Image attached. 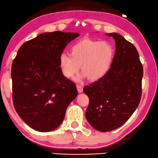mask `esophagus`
I'll use <instances>...</instances> for the list:
<instances>
[{"label": "esophagus", "mask_w": 158, "mask_h": 158, "mask_svg": "<svg viewBox=\"0 0 158 158\" xmlns=\"http://www.w3.org/2000/svg\"><path fill=\"white\" fill-rule=\"evenodd\" d=\"M77 90H78V92H79V93H82V92H83V87H82V86L80 85H77Z\"/></svg>", "instance_id": "1"}]
</instances>
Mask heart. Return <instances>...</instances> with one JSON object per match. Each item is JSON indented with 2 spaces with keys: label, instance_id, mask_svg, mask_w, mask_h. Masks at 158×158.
<instances>
[{
  "label": "heart",
  "instance_id": "heart-1",
  "mask_svg": "<svg viewBox=\"0 0 158 158\" xmlns=\"http://www.w3.org/2000/svg\"><path fill=\"white\" fill-rule=\"evenodd\" d=\"M114 53L113 45L109 41L84 39L71 46L70 55L62 53L59 56V68L65 78L71 79L79 72L81 66L83 74L77 81L85 77L96 81L104 77L110 69Z\"/></svg>",
  "mask_w": 158,
  "mask_h": 158
}]
</instances>
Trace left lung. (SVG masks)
<instances>
[{"instance_id": "obj_1", "label": "left lung", "mask_w": 158, "mask_h": 158, "mask_svg": "<svg viewBox=\"0 0 158 158\" xmlns=\"http://www.w3.org/2000/svg\"><path fill=\"white\" fill-rule=\"evenodd\" d=\"M116 43L114 57L104 77L83 90L89 99L86 119L93 128H118L137 109L141 97L143 66L133 44L118 33H106Z\"/></svg>"}]
</instances>
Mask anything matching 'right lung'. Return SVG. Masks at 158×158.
<instances>
[{
  "mask_svg": "<svg viewBox=\"0 0 158 158\" xmlns=\"http://www.w3.org/2000/svg\"><path fill=\"white\" fill-rule=\"evenodd\" d=\"M79 34L55 31L24 43L11 65L12 98L18 115L31 128L49 132L59 127L77 96L76 85L62 74L59 56Z\"/></svg>",
  "mask_w": 158,
  "mask_h": 158,
  "instance_id": "obj_1",
  "label": "right lung"
}]
</instances>
